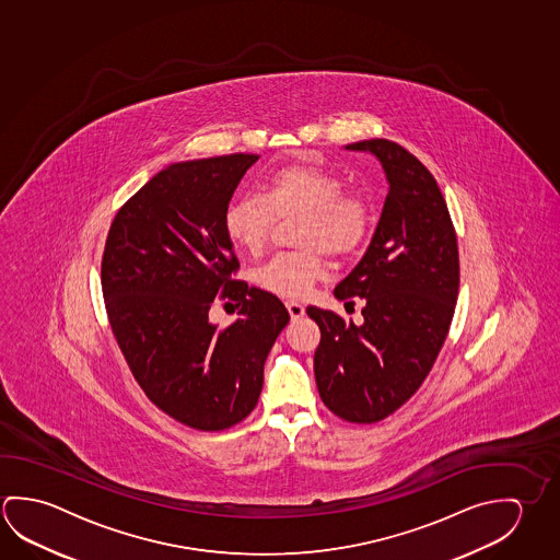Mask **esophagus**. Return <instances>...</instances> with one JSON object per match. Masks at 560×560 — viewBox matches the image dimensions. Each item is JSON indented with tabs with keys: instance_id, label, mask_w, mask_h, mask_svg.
Returning <instances> with one entry per match:
<instances>
[{
	"instance_id": "obj_1",
	"label": "esophagus",
	"mask_w": 560,
	"mask_h": 560,
	"mask_svg": "<svg viewBox=\"0 0 560 560\" xmlns=\"http://www.w3.org/2000/svg\"><path fill=\"white\" fill-rule=\"evenodd\" d=\"M287 311H289L293 320H299V318H303L304 316L303 304L294 303V301H289V303H287Z\"/></svg>"
}]
</instances>
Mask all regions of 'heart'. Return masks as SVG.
<instances>
[{"label":"heart","mask_w":560,"mask_h":560,"mask_svg":"<svg viewBox=\"0 0 560 560\" xmlns=\"http://www.w3.org/2000/svg\"><path fill=\"white\" fill-rule=\"evenodd\" d=\"M303 214L296 244L303 252L279 254L259 267L256 283L267 293L303 299L326 273V259L358 254L373 230L375 212L363 192L346 191L341 177L324 167L293 164L277 167L259 184V195H242L222 217L224 232L234 246L259 254L276 219Z\"/></svg>","instance_id":"heart-1"}]
</instances>
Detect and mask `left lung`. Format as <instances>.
<instances>
[{
  "mask_svg": "<svg viewBox=\"0 0 560 560\" xmlns=\"http://www.w3.org/2000/svg\"><path fill=\"white\" fill-rule=\"evenodd\" d=\"M346 148L371 152L388 182L368 252L334 291L339 301H365L363 322L316 306L306 314L320 328L314 375L322 402L346 422L375 423L412 398L447 338L457 234L438 182L406 148L385 138Z\"/></svg>",
  "mask_w": 560,
  "mask_h": 560,
  "instance_id": "8db88e82",
  "label": "left lung"
}]
</instances>
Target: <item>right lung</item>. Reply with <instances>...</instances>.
Wrapping results in <instances>:
<instances>
[{"label": "right lung", "instance_id": "add662e5", "mask_svg": "<svg viewBox=\"0 0 560 560\" xmlns=\"http://www.w3.org/2000/svg\"><path fill=\"white\" fill-rule=\"evenodd\" d=\"M257 158L167 165L120 207L105 242L110 330L148 398L192 430H229L248 418L289 322L276 294L232 279L240 264L222 217ZM217 300L236 302L240 320L212 325Z\"/></svg>", "mask_w": 560, "mask_h": 560}]
</instances>
